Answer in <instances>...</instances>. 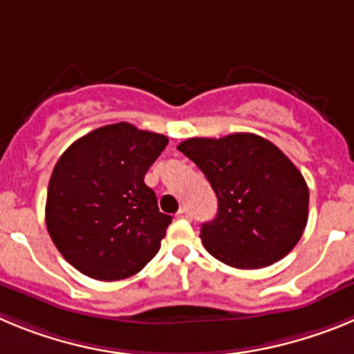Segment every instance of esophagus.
Segmentation results:
<instances>
[{
	"label": "esophagus",
	"instance_id": "esophagus-1",
	"mask_svg": "<svg viewBox=\"0 0 354 354\" xmlns=\"http://www.w3.org/2000/svg\"><path fill=\"white\" fill-rule=\"evenodd\" d=\"M177 218H180V220H189V218H192V212L187 211L186 207H183L179 212H177Z\"/></svg>",
	"mask_w": 354,
	"mask_h": 354
}]
</instances>
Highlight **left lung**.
Instances as JSON below:
<instances>
[{"mask_svg":"<svg viewBox=\"0 0 354 354\" xmlns=\"http://www.w3.org/2000/svg\"><path fill=\"white\" fill-rule=\"evenodd\" d=\"M177 149L204 171L218 196V214L200 230L212 257L259 270L298 245L308 220V186L270 140L236 133L189 138Z\"/></svg>","mask_w":354,"mask_h":354,"instance_id":"1","label":"left lung"}]
</instances>
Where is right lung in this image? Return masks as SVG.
<instances>
[{
    "instance_id": "1",
    "label": "right lung",
    "mask_w": 354,
    "mask_h": 354,
    "mask_svg": "<svg viewBox=\"0 0 354 354\" xmlns=\"http://www.w3.org/2000/svg\"><path fill=\"white\" fill-rule=\"evenodd\" d=\"M168 138L127 122L99 127L65 150L51 174L46 225L77 271L115 282L142 271L161 248L171 216L143 183Z\"/></svg>"
}]
</instances>
